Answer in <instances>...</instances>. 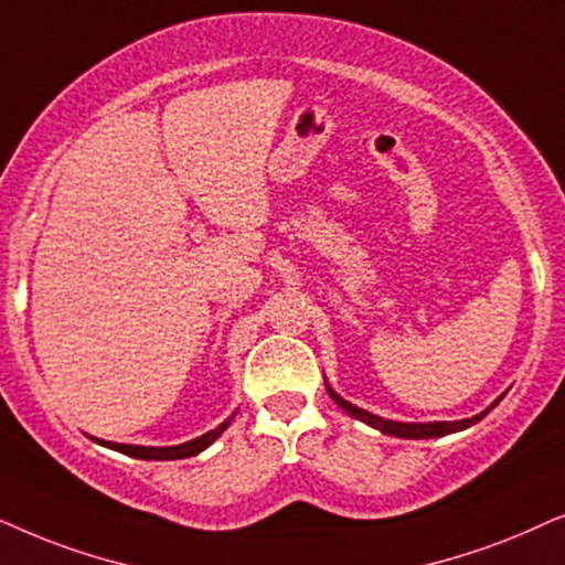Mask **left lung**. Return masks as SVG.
Here are the masks:
<instances>
[{"label": "left lung", "instance_id": "8db88e82", "mask_svg": "<svg viewBox=\"0 0 565 565\" xmlns=\"http://www.w3.org/2000/svg\"><path fill=\"white\" fill-rule=\"evenodd\" d=\"M326 387H328V395L333 397V403L341 405V408H343L345 413H349V416L364 420V424H370L372 428H377V431H382V434L401 436V439H436V436H447V434L462 431V428H470L472 424H478L480 418H486L488 413H491V411L495 408V405L501 403V397H503V395H501L499 401H493V405H488V408H486L483 413H478V416H472V418H462V420H434V424H403V420H387V418H382V416H374V413L364 411V408H356V405H353V403L343 401V397L338 395L333 387H330V385H326Z\"/></svg>", "mask_w": 565, "mask_h": 565}]
</instances>
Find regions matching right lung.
Returning <instances> with one entry per match:
<instances>
[{"label": "right lung", "instance_id": "obj_1", "mask_svg": "<svg viewBox=\"0 0 565 565\" xmlns=\"http://www.w3.org/2000/svg\"><path fill=\"white\" fill-rule=\"evenodd\" d=\"M232 416L220 424L212 431H206L204 436H199V439H191L185 441V445H175V447H139V445H116V441H105V439H95L97 445L108 447V449H116L120 455H129V457H137V460H185V457H193L199 452H204L209 445H214L216 439H220V434L224 428L230 426Z\"/></svg>", "mask_w": 565, "mask_h": 565}]
</instances>
